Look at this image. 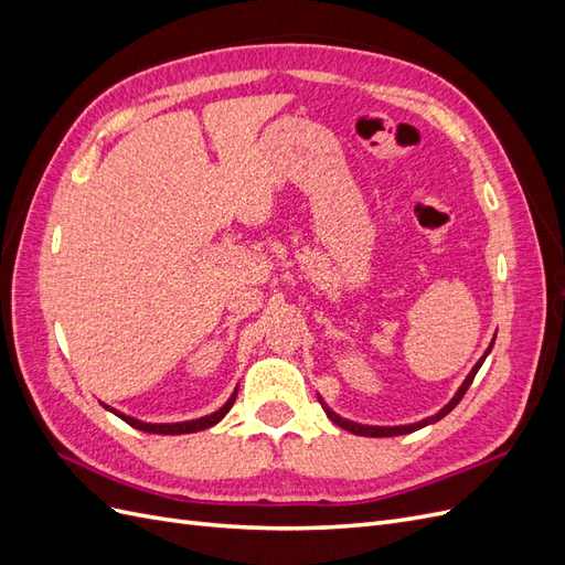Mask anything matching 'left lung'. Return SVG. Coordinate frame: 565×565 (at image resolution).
<instances>
[{
	"mask_svg": "<svg viewBox=\"0 0 565 565\" xmlns=\"http://www.w3.org/2000/svg\"><path fill=\"white\" fill-rule=\"evenodd\" d=\"M492 344L494 341H490V347H488V351L483 353V358L481 361H478L473 367H471V372L467 374V380L461 382V386L457 388V393L452 396V401L446 405V407H440L436 415H431V417H426V419H422V422H415V424H403V426H370V424H358V422H351V419H344V417H339L337 413H332V409L322 403V398H320V403H322V407H324V413H328V417L337 424V426H341V429H347V431H351V434H355V436H370V438H388V436H403V434H413V431H417V429H422V426H429V424H434V422H438V419H443L446 417L450 409L461 401V396H465L467 393V388L471 386V382H473V377H476V372L481 370V365H483V361L488 358V353H490V349H492Z\"/></svg>",
	"mask_w": 565,
	"mask_h": 565,
	"instance_id": "obj_1",
	"label": "left lung"
}]
</instances>
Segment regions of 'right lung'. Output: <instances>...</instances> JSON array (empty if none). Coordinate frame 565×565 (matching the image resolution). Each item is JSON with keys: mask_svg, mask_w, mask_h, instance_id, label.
I'll use <instances>...</instances> for the list:
<instances>
[{"mask_svg": "<svg viewBox=\"0 0 565 565\" xmlns=\"http://www.w3.org/2000/svg\"><path fill=\"white\" fill-rule=\"evenodd\" d=\"M235 396H237V388L231 393V398L224 403V407H218L216 413L198 417V419H188V422H174V424H150V422H141V419H136V417H129V415H125V413H119V409H115V407H110V405H106V403H100V405H104L106 409H110L113 415H117L119 419H125L129 426H134V429H139V431L162 434V436H179V434H195V431H202V429H210V426H214L216 422L224 419L226 413H228V409H231L233 403H235Z\"/></svg>", "mask_w": 565, "mask_h": 565, "instance_id": "right-lung-1", "label": "right lung"}]
</instances>
